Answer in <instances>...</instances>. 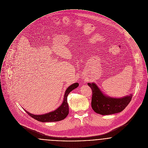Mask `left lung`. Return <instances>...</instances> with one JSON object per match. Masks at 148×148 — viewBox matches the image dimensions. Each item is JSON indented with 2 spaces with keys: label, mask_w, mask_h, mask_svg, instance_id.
<instances>
[{
  "label": "left lung",
  "mask_w": 148,
  "mask_h": 148,
  "mask_svg": "<svg viewBox=\"0 0 148 148\" xmlns=\"http://www.w3.org/2000/svg\"><path fill=\"white\" fill-rule=\"evenodd\" d=\"M92 91L91 106L93 111L102 115L116 114L124 110L131 101L132 94L121 98H114L105 95L95 83H88Z\"/></svg>",
  "instance_id": "8db88e82"
}]
</instances>
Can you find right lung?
Listing matches in <instances>:
<instances>
[{
    "mask_svg": "<svg viewBox=\"0 0 148 148\" xmlns=\"http://www.w3.org/2000/svg\"><path fill=\"white\" fill-rule=\"evenodd\" d=\"M79 85L78 83H75L70 86L67 90L64 95V99L62 105L55 111L50 112L49 113L43 114V115H34L30 112L25 111V112L32 117L35 120L42 123L45 122H55L62 120L65 119L69 113V108L67 103V96L73 90L77 88Z\"/></svg>",
    "mask_w": 148,
    "mask_h": 148,
    "instance_id": "right-lung-1",
    "label": "right lung"
}]
</instances>
